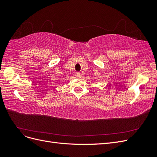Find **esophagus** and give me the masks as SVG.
<instances>
[{"mask_svg": "<svg viewBox=\"0 0 157 157\" xmlns=\"http://www.w3.org/2000/svg\"><path fill=\"white\" fill-rule=\"evenodd\" d=\"M81 73H79V72H77V77H78V78H81Z\"/></svg>", "mask_w": 157, "mask_h": 157, "instance_id": "1", "label": "esophagus"}]
</instances>
